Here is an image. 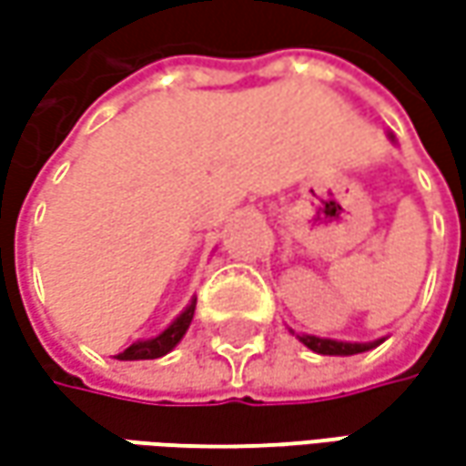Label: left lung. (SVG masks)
Returning <instances> with one entry per match:
<instances>
[{
	"label": "left lung",
	"instance_id": "8db88e82",
	"mask_svg": "<svg viewBox=\"0 0 466 466\" xmlns=\"http://www.w3.org/2000/svg\"><path fill=\"white\" fill-rule=\"evenodd\" d=\"M389 139L394 142V135H389ZM290 334H296V331L290 329ZM296 337L306 348L319 352V355H358V352L379 348L386 339V337H381V339H373V342H342V339H327V337H313V334H296Z\"/></svg>",
	"mask_w": 466,
	"mask_h": 466
}]
</instances>
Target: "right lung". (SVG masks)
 <instances>
[{
  "mask_svg": "<svg viewBox=\"0 0 466 466\" xmlns=\"http://www.w3.org/2000/svg\"><path fill=\"white\" fill-rule=\"evenodd\" d=\"M194 306H197V298H191V303H188L187 309L178 313L160 334H155L150 339H137V342H132L124 352H118L116 360H155V358L168 355L170 350L184 339L188 324L194 319Z\"/></svg>",
  "mask_w": 466,
  "mask_h": 466,
  "instance_id": "obj_1",
  "label": "right lung"
}]
</instances>
